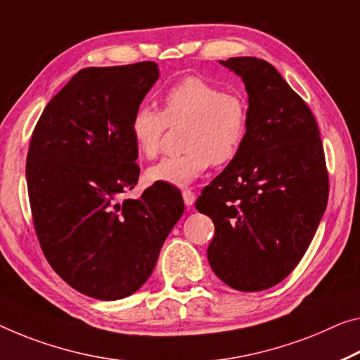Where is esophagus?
Here are the masks:
<instances>
[{"label": "esophagus", "instance_id": "34e87169", "mask_svg": "<svg viewBox=\"0 0 360 360\" xmlns=\"http://www.w3.org/2000/svg\"><path fill=\"white\" fill-rule=\"evenodd\" d=\"M181 196H184V201L188 207H191L196 201V195L191 190H184L181 191Z\"/></svg>", "mask_w": 360, "mask_h": 360}]
</instances>
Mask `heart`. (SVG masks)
Wrapping results in <instances>:
<instances>
[{
	"mask_svg": "<svg viewBox=\"0 0 360 360\" xmlns=\"http://www.w3.org/2000/svg\"><path fill=\"white\" fill-rule=\"evenodd\" d=\"M186 124L185 153L162 158L146 170L149 184L185 186L211 164L224 165L238 156L250 127V104L240 91L222 90L201 77H185L164 93L161 112L149 106L135 109L130 134L136 151L156 158L167 127Z\"/></svg>",
	"mask_w": 360,
	"mask_h": 360,
	"instance_id": "obj_1",
	"label": "heart"
}]
</instances>
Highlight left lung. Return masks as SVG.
Listing matches in <instances>:
<instances>
[{
    "mask_svg": "<svg viewBox=\"0 0 360 360\" xmlns=\"http://www.w3.org/2000/svg\"><path fill=\"white\" fill-rule=\"evenodd\" d=\"M250 96L246 140L201 191L199 212L215 233L214 274L238 291L272 288L306 254L328 201V170L317 120L272 64L230 58Z\"/></svg>",
    "mask_w": 360,
    "mask_h": 360,
    "instance_id": "obj_1",
    "label": "left lung"
}]
</instances>
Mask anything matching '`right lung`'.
I'll return each instance as SVG.
<instances>
[{"instance_id":"1","label":"right lung","mask_w":360,"mask_h":360,"mask_svg":"<svg viewBox=\"0 0 360 360\" xmlns=\"http://www.w3.org/2000/svg\"><path fill=\"white\" fill-rule=\"evenodd\" d=\"M159 77L143 60L77 72L38 119L27 153L33 226L46 261L72 288L103 301L130 296L149 278L184 214L138 184L130 119Z\"/></svg>"}]
</instances>
